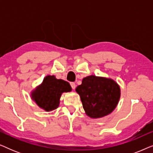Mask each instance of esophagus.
<instances>
[{"instance_id": "34e87169", "label": "esophagus", "mask_w": 153, "mask_h": 153, "mask_svg": "<svg viewBox=\"0 0 153 153\" xmlns=\"http://www.w3.org/2000/svg\"><path fill=\"white\" fill-rule=\"evenodd\" d=\"M70 85H71V87H72V89H74L75 88H76V84H75V83H74V82H71Z\"/></svg>"}]
</instances>
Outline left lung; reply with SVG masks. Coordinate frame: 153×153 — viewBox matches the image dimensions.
<instances>
[{
	"label": "left lung",
	"mask_w": 153,
	"mask_h": 153,
	"mask_svg": "<svg viewBox=\"0 0 153 153\" xmlns=\"http://www.w3.org/2000/svg\"><path fill=\"white\" fill-rule=\"evenodd\" d=\"M80 95L85 114L92 118H99L110 114L118 104L120 88L111 79L94 75L83 79L76 88Z\"/></svg>",
	"instance_id": "1"
}]
</instances>
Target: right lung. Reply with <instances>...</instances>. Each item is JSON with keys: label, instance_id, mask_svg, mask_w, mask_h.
<instances>
[{"label": "right lung", "instance_id": "obj_1", "mask_svg": "<svg viewBox=\"0 0 153 153\" xmlns=\"http://www.w3.org/2000/svg\"><path fill=\"white\" fill-rule=\"evenodd\" d=\"M71 91L72 88L68 81L57 79L53 75H48L32 92L31 97L39 107L50 111L58 107L62 93Z\"/></svg>", "mask_w": 153, "mask_h": 153}]
</instances>
